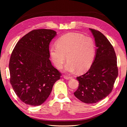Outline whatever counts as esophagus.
<instances>
[{
    "label": "esophagus",
    "instance_id": "1",
    "mask_svg": "<svg viewBox=\"0 0 127 127\" xmlns=\"http://www.w3.org/2000/svg\"><path fill=\"white\" fill-rule=\"evenodd\" d=\"M63 77L64 78V79H66V80H70L72 79V77H70V76H66V75H64Z\"/></svg>",
    "mask_w": 127,
    "mask_h": 127
}]
</instances>
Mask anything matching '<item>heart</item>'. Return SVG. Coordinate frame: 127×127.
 Returning a JSON list of instances; mask_svg holds the SVG:
<instances>
[{"label":"heart","instance_id":"1","mask_svg":"<svg viewBox=\"0 0 127 127\" xmlns=\"http://www.w3.org/2000/svg\"><path fill=\"white\" fill-rule=\"evenodd\" d=\"M95 53V43L91 37L75 33L62 36L57 41V46L50 49L51 60L57 68L63 67L67 58L65 71L70 72L76 70L79 72L87 70L93 63Z\"/></svg>","mask_w":127,"mask_h":127}]
</instances>
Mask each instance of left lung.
Here are the masks:
<instances>
[{
  "mask_svg": "<svg viewBox=\"0 0 127 127\" xmlns=\"http://www.w3.org/2000/svg\"><path fill=\"white\" fill-rule=\"evenodd\" d=\"M95 39V56L90 69L77 77L79 86L74 93L80 100L96 103L111 92L118 76L117 58L114 48L104 34L90 28Z\"/></svg>",
  "mask_w": 127,
  "mask_h": 127,
  "instance_id": "left-lung-1",
  "label": "left lung"
}]
</instances>
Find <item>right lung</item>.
I'll list each match as a JSON object with an SVG mask.
<instances>
[{"instance_id": "obj_1", "label": "right lung", "mask_w": 127, "mask_h": 127, "mask_svg": "<svg viewBox=\"0 0 127 127\" xmlns=\"http://www.w3.org/2000/svg\"><path fill=\"white\" fill-rule=\"evenodd\" d=\"M57 35L51 29H35L22 37L10 57V83L20 100L32 106L46 100L61 74L50 60L49 45Z\"/></svg>"}]
</instances>
